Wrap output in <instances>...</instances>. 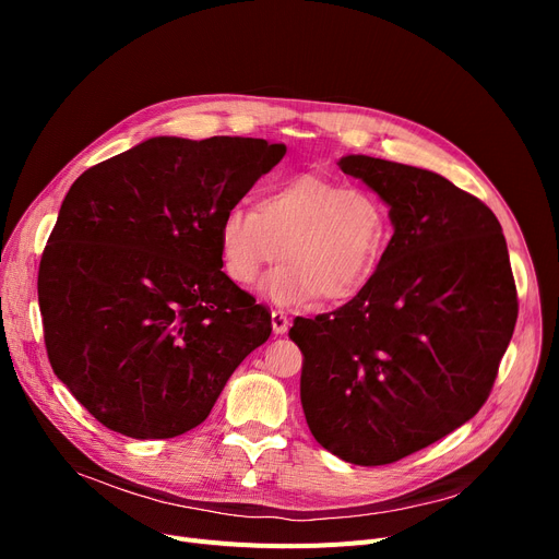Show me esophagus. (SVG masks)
Wrapping results in <instances>:
<instances>
[{
	"instance_id": "esophagus-1",
	"label": "esophagus",
	"mask_w": 559,
	"mask_h": 559,
	"mask_svg": "<svg viewBox=\"0 0 559 559\" xmlns=\"http://www.w3.org/2000/svg\"><path fill=\"white\" fill-rule=\"evenodd\" d=\"M272 329H274V333H276V335L287 333V329H289V319H287V314H285L283 310H272Z\"/></svg>"
}]
</instances>
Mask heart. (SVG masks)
<instances>
[{
	"mask_svg": "<svg viewBox=\"0 0 559 559\" xmlns=\"http://www.w3.org/2000/svg\"><path fill=\"white\" fill-rule=\"evenodd\" d=\"M385 245L388 213L378 197L319 174L274 183L255 209L235 203L219 222L222 262L233 283L249 287L278 255L285 260L264 283L278 304L356 297Z\"/></svg>",
	"mask_w": 559,
	"mask_h": 559,
	"instance_id": "obj_1",
	"label": "heart"
}]
</instances>
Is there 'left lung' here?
Returning <instances> with one entry per match:
<instances>
[{
    "mask_svg": "<svg viewBox=\"0 0 559 559\" xmlns=\"http://www.w3.org/2000/svg\"><path fill=\"white\" fill-rule=\"evenodd\" d=\"M390 205L392 240L342 308L297 317L301 405L317 442L360 466L392 464L485 405L519 301L508 245L487 205L428 169L344 156Z\"/></svg>",
    "mask_w": 559,
    "mask_h": 559,
    "instance_id": "1",
    "label": "left lung"
}]
</instances>
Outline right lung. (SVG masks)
Here are the masks:
<instances>
[{
	"mask_svg": "<svg viewBox=\"0 0 559 559\" xmlns=\"http://www.w3.org/2000/svg\"><path fill=\"white\" fill-rule=\"evenodd\" d=\"M285 156L260 138H152L72 183L43 251L47 358L106 428L169 439L205 421L272 312L224 272L219 222Z\"/></svg>",
	"mask_w": 559,
	"mask_h": 559,
	"instance_id": "obj_1",
	"label": "right lung"
}]
</instances>
